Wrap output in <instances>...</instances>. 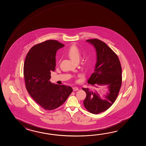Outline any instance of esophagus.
<instances>
[{
  "label": "esophagus",
  "mask_w": 146,
  "mask_h": 146,
  "mask_svg": "<svg viewBox=\"0 0 146 146\" xmlns=\"http://www.w3.org/2000/svg\"><path fill=\"white\" fill-rule=\"evenodd\" d=\"M72 89H73V91H77V90H79V89L77 87H73L72 88Z\"/></svg>",
  "instance_id": "esophagus-1"
}]
</instances>
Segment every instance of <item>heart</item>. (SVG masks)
<instances>
[{
	"label": "heart",
	"mask_w": 146,
	"mask_h": 146,
	"mask_svg": "<svg viewBox=\"0 0 146 146\" xmlns=\"http://www.w3.org/2000/svg\"><path fill=\"white\" fill-rule=\"evenodd\" d=\"M67 55L75 62H78L81 56L80 50L76 45H72L67 52Z\"/></svg>",
	"instance_id": "obj_1"
}]
</instances>
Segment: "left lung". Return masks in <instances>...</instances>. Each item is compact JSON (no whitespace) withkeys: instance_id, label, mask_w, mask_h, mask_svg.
Masks as SVG:
<instances>
[{"instance_id":"obj_1","label":"left lung","mask_w":146,"mask_h":146,"mask_svg":"<svg viewBox=\"0 0 146 146\" xmlns=\"http://www.w3.org/2000/svg\"><path fill=\"white\" fill-rule=\"evenodd\" d=\"M93 45L96 52V63L94 72L88 83L95 88L107 86L109 92L101 97L99 92L82 88L87 94L84 101L89 112L98 114L109 109L114 103L121 87V67L118 56L104 42L97 38L87 40Z\"/></svg>"}]
</instances>
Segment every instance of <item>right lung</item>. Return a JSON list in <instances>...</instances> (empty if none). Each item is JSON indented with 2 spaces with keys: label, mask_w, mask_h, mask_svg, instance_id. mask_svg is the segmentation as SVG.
Instances as JSON below:
<instances>
[{
  "label": "right lung",
  "mask_w": 146,
  "mask_h": 146,
  "mask_svg": "<svg viewBox=\"0 0 146 146\" xmlns=\"http://www.w3.org/2000/svg\"><path fill=\"white\" fill-rule=\"evenodd\" d=\"M64 45L56 40L37 44L29 51L25 59L23 74L25 87L34 101L45 110L62 106L72 92L70 86L50 82V72L56 66V52Z\"/></svg>",
  "instance_id": "add662e5"
}]
</instances>
